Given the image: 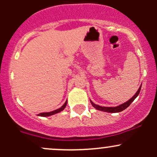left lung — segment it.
<instances>
[{"label": "left lung", "mask_w": 157, "mask_h": 157, "mask_svg": "<svg viewBox=\"0 0 157 157\" xmlns=\"http://www.w3.org/2000/svg\"><path fill=\"white\" fill-rule=\"evenodd\" d=\"M141 85H140V87H139L138 90H137V91L136 92L135 94H134V96H132V98H131V99H130L129 100H128L127 102H124V103L121 104V105H118V106H115V107L100 106V105H96V104L93 103V102H92L91 100H90V102H91L92 105H93V106L94 107L95 109H97V110L102 111V112H110V113H116V112H121V111L124 110V109H127L128 107L130 105H131V102H132L133 101H134V99H135L137 97V96H138L139 93H140V89H141Z\"/></svg>", "instance_id": "1"}]
</instances>
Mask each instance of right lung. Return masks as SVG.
I'll return each mask as SVG.
<instances>
[{"label": "right lung", "mask_w": 157, "mask_h": 157, "mask_svg": "<svg viewBox=\"0 0 157 157\" xmlns=\"http://www.w3.org/2000/svg\"><path fill=\"white\" fill-rule=\"evenodd\" d=\"M67 102L66 101L65 102H64V105H62V106L61 107V108L56 109V110H54L52 111V112H42V113H39V116H42V117H48V116H51V115H55V114H57L58 113V112H61V111L64 110V109H65L66 105H67Z\"/></svg>", "instance_id": "obj_1"}]
</instances>
